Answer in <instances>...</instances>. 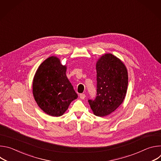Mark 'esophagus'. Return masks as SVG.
<instances>
[{"instance_id": "1", "label": "esophagus", "mask_w": 161, "mask_h": 161, "mask_svg": "<svg viewBox=\"0 0 161 161\" xmlns=\"http://www.w3.org/2000/svg\"><path fill=\"white\" fill-rule=\"evenodd\" d=\"M85 97H86V96H85V94H80V98L81 99H84L85 98Z\"/></svg>"}]
</instances>
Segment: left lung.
<instances>
[{
    "label": "left lung",
    "mask_w": 161,
    "mask_h": 161,
    "mask_svg": "<svg viewBox=\"0 0 161 161\" xmlns=\"http://www.w3.org/2000/svg\"><path fill=\"white\" fill-rule=\"evenodd\" d=\"M97 96L88 100L90 108L98 117H105L123 103L128 86V73L124 64L117 57L106 53L96 63Z\"/></svg>",
    "instance_id": "obj_1"
}]
</instances>
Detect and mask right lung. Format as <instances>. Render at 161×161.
I'll return each mask as SVG.
<instances>
[{
	"label": "right lung",
	"mask_w": 161,
	"mask_h": 161,
	"mask_svg": "<svg viewBox=\"0 0 161 161\" xmlns=\"http://www.w3.org/2000/svg\"><path fill=\"white\" fill-rule=\"evenodd\" d=\"M66 65L57 57L46 59L38 67L32 83V92L39 107L52 117H60L77 99L66 76Z\"/></svg>",
	"instance_id": "1"
}]
</instances>
